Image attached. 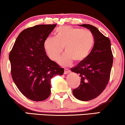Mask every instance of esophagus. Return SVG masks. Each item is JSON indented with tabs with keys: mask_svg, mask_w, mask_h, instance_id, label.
I'll list each match as a JSON object with an SVG mask.
<instances>
[{
	"mask_svg": "<svg viewBox=\"0 0 125 125\" xmlns=\"http://www.w3.org/2000/svg\"><path fill=\"white\" fill-rule=\"evenodd\" d=\"M70 72V70H68V69L67 68L64 69V74H67V73H68Z\"/></svg>",
	"mask_w": 125,
	"mask_h": 125,
	"instance_id": "34e87169",
	"label": "esophagus"
}]
</instances>
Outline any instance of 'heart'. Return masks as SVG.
<instances>
[{
  "label": "heart",
  "mask_w": 125,
  "mask_h": 125,
  "mask_svg": "<svg viewBox=\"0 0 125 125\" xmlns=\"http://www.w3.org/2000/svg\"><path fill=\"white\" fill-rule=\"evenodd\" d=\"M94 37L90 31L68 26L58 27L56 36L45 39L44 47L51 60L57 61L65 47L66 53L60 59V63L67 65L74 61L79 64L84 61L92 52Z\"/></svg>",
  "instance_id": "b5f03b06"
}]
</instances>
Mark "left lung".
Instances as JSON below:
<instances>
[{"instance_id": "1", "label": "left lung", "mask_w": 125, "mask_h": 125, "mask_svg": "<svg viewBox=\"0 0 125 125\" xmlns=\"http://www.w3.org/2000/svg\"><path fill=\"white\" fill-rule=\"evenodd\" d=\"M81 27L89 29L94 37V44L87 58L71 71L79 75L81 84L72 90L73 95L81 101L96 98L105 89L110 78L113 55L110 40L90 24Z\"/></svg>"}]
</instances>
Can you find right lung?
Listing matches in <instances>:
<instances>
[{
	"instance_id": "obj_1",
	"label": "right lung",
	"mask_w": 125,
	"mask_h": 125,
	"mask_svg": "<svg viewBox=\"0 0 125 125\" xmlns=\"http://www.w3.org/2000/svg\"><path fill=\"white\" fill-rule=\"evenodd\" d=\"M56 24L38 25L20 33L9 54L11 73L21 93L30 100L43 101L51 93L50 80L64 68L46 55L44 41Z\"/></svg>"
}]
</instances>
